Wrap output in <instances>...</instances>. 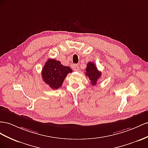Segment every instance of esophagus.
I'll return each mask as SVG.
<instances>
[{"mask_svg":"<svg viewBox=\"0 0 148 148\" xmlns=\"http://www.w3.org/2000/svg\"><path fill=\"white\" fill-rule=\"evenodd\" d=\"M72 67H73V69L74 71H77L79 70V66L77 64H73Z\"/></svg>","mask_w":148,"mask_h":148,"instance_id":"34e87169","label":"esophagus"}]
</instances>
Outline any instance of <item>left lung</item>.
<instances>
[{"instance_id":"obj_1","label":"left lung","mask_w":148,"mask_h":148,"mask_svg":"<svg viewBox=\"0 0 148 148\" xmlns=\"http://www.w3.org/2000/svg\"><path fill=\"white\" fill-rule=\"evenodd\" d=\"M86 75L88 77L90 81V84L92 86H95L97 84L98 79L101 77L100 72L97 69V67L94 62H89L87 64L86 68Z\"/></svg>"}]
</instances>
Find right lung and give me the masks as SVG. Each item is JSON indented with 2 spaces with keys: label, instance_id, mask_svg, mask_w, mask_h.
Listing matches in <instances>:
<instances>
[{
  "label": "right lung",
  "instance_id": "obj_1",
  "mask_svg": "<svg viewBox=\"0 0 148 148\" xmlns=\"http://www.w3.org/2000/svg\"><path fill=\"white\" fill-rule=\"evenodd\" d=\"M72 71L69 66L62 65L59 61L49 59L42 70V79L52 89H58L61 87L67 75Z\"/></svg>",
  "mask_w": 148,
  "mask_h": 148
}]
</instances>
